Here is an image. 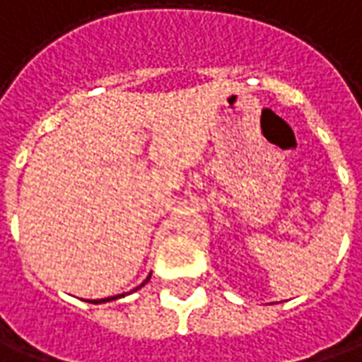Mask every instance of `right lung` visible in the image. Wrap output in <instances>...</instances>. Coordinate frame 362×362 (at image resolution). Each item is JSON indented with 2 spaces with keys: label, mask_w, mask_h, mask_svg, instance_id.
<instances>
[{
  "label": "right lung",
  "mask_w": 362,
  "mask_h": 362,
  "mask_svg": "<svg viewBox=\"0 0 362 362\" xmlns=\"http://www.w3.org/2000/svg\"><path fill=\"white\" fill-rule=\"evenodd\" d=\"M151 278V276H148ZM148 278H146V280H148ZM145 280V282H146ZM145 282H143V284H141V286H145ZM139 286V288H141ZM139 288H135V290H139ZM123 296L125 294H121V296H111V298H103V300H93L92 304H103V302H111V300H117V298H123Z\"/></svg>",
  "instance_id": "add662e5"
}]
</instances>
